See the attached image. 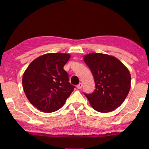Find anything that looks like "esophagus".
Masks as SVG:
<instances>
[{"mask_svg": "<svg viewBox=\"0 0 149 149\" xmlns=\"http://www.w3.org/2000/svg\"><path fill=\"white\" fill-rule=\"evenodd\" d=\"M82 87H83V84H81V83H80V84H79L77 85V89H81Z\"/></svg>", "mask_w": 149, "mask_h": 149, "instance_id": "esophagus-1", "label": "esophagus"}]
</instances>
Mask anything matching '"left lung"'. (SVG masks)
<instances>
[{
    "label": "left lung",
    "mask_w": 149,
    "mask_h": 149,
    "mask_svg": "<svg viewBox=\"0 0 149 149\" xmlns=\"http://www.w3.org/2000/svg\"><path fill=\"white\" fill-rule=\"evenodd\" d=\"M84 61L91 71L95 89L84 93L91 105L97 112H112L122 104L131 87L129 70L119 60L102 53H90Z\"/></svg>",
    "instance_id": "8db88e82"
}]
</instances>
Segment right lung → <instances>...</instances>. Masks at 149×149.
I'll return each instance as SVG.
<instances>
[{"instance_id":"add662e5","label":"right lung","mask_w":149,"mask_h":149,"mask_svg":"<svg viewBox=\"0 0 149 149\" xmlns=\"http://www.w3.org/2000/svg\"><path fill=\"white\" fill-rule=\"evenodd\" d=\"M69 54L49 53L34 60L27 67L22 78L27 99L37 109L49 113L64 104L75 86L70 84L64 65Z\"/></svg>"}]
</instances>
